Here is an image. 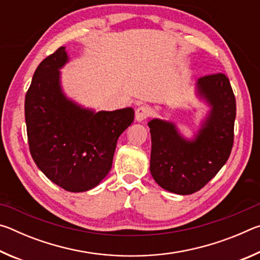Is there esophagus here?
Segmentation results:
<instances>
[{
  "mask_svg": "<svg viewBox=\"0 0 260 260\" xmlns=\"http://www.w3.org/2000/svg\"><path fill=\"white\" fill-rule=\"evenodd\" d=\"M150 116V109L148 107H144V105H141L138 109L135 110V120L136 121H143L144 119Z\"/></svg>",
  "mask_w": 260,
  "mask_h": 260,
  "instance_id": "34e87169",
  "label": "esophagus"
}]
</instances>
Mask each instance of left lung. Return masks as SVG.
<instances>
[{
    "mask_svg": "<svg viewBox=\"0 0 260 260\" xmlns=\"http://www.w3.org/2000/svg\"><path fill=\"white\" fill-rule=\"evenodd\" d=\"M196 93L211 110L192 140L173 122L152 119L150 172L165 190L190 195L203 188L226 164L234 142L236 101L230 79L210 74L196 82Z\"/></svg>",
    "mask_w": 260,
    "mask_h": 260,
    "instance_id": "left-lung-1",
    "label": "left lung"
}]
</instances>
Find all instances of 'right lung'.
Listing matches in <instances>:
<instances>
[{
	"label": "right lung",
	"mask_w": 260,
	"mask_h": 260,
	"mask_svg": "<svg viewBox=\"0 0 260 260\" xmlns=\"http://www.w3.org/2000/svg\"><path fill=\"white\" fill-rule=\"evenodd\" d=\"M68 61L60 47L35 70L25 98V120L37 166L57 186L81 192L110 172L118 138L133 122L134 110L95 112L68 99L59 72Z\"/></svg>",
	"instance_id": "add662e5"
}]
</instances>
